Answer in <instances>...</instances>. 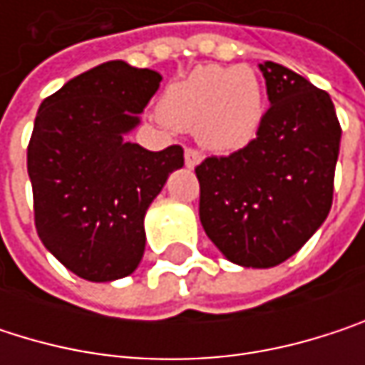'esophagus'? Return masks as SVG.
Segmentation results:
<instances>
[{"label": "esophagus", "instance_id": "obj_1", "mask_svg": "<svg viewBox=\"0 0 365 365\" xmlns=\"http://www.w3.org/2000/svg\"><path fill=\"white\" fill-rule=\"evenodd\" d=\"M183 160H185V167L194 169V167L202 160V156H200V152H198L196 148H185V152H183Z\"/></svg>", "mask_w": 365, "mask_h": 365}]
</instances>
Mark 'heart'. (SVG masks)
I'll return each instance as SVG.
<instances>
[{"mask_svg":"<svg viewBox=\"0 0 365 365\" xmlns=\"http://www.w3.org/2000/svg\"><path fill=\"white\" fill-rule=\"evenodd\" d=\"M264 115V91L250 67L207 65L171 84L160 120L194 128L198 141L217 152H235L255 137Z\"/></svg>","mask_w":365,"mask_h":365,"instance_id":"b5f03b06","label":"heart"}]
</instances>
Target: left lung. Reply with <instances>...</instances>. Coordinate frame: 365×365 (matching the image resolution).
Listing matches in <instances>:
<instances>
[{"label": "left lung", "mask_w": 365, "mask_h": 365, "mask_svg": "<svg viewBox=\"0 0 365 365\" xmlns=\"http://www.w3.org/2000/svg\"><path fill=\"white\" fill-rule=\"evenodd\" d=\"M259 71L270 108L254 139L194 169L207 237L247 268L285 262L326 222L342 135L326 91L272 61Z\"/></svg>", "instance_id": "obj_1"}]
</instances>
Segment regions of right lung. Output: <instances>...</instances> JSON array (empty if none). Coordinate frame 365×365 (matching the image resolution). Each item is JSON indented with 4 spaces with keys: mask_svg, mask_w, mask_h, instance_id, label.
Segmentation results:
<instances>
[{
    "mask_svg": "<svg viewBox=\"0 0 365 365\" xmlns=\"http://www.w3.org/2000/svg\"><path fill=\"white\" fill-rule=\"evenodd\" d=\"M160 73L110 61L69 80L39 106L27 148L36 230L86 281L130 274L145 250L143 217L182 145L150 152L124 141L160 86Z\"/></svg>",
    "mask_w": 365,
    "mask_h": 365,
    "instance_id": "add662e5",
    "label": "right lung"
}]
</instances>
